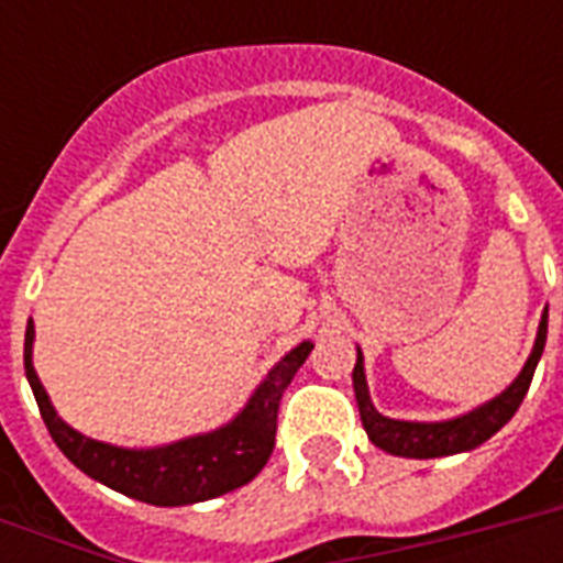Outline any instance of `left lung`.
I'll return each mask as SVG.
<instances>
[{
    "label": "left lung",
    "instance_id": "1",
    "mask_svg": "<svg viewBox=\"0 0 563 563\" xmlns=\"http://www.w3.org/2000/svg\"><path fill=\"white\" fill-rule=\"evenodd\" d=\"M547 318H550V307L543 309L538 335H534V347L515 383L508 385L503 394H497L494 400L482 402L467 415H459V418L450 420H397L379 415L374 400H371L368 379H365V356L356 347L353 391H356L362 427H365L371 441L385 453L402 455V459H441V455L467 453V450H476L479 444H485L490 435H497L499 429L515 418V411L520 409V402H523L526 391L532 385L534 368H538L543 344H547Z\"/></svg>",
    "mask_w": 563,
    "mask_h": 563
}]
</instances>
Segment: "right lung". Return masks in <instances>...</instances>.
Wrapping results in <instances>:
<instances>
[{"mask_svg":"<svg viewBox=\"0 0 563 563\" xmlns=\"http://www.w3.org/2000/svg\"><path fill=\"white\" fill-rule=\"evenodd\" d=\"M316 344L300 342L291 347L256 385L254 394L224 427L180 438L161 446H117L81 435L55 411L46 388L40 383L31 353H34V321L25 327V376L46 420L48 435L57 450L90 479L108 485L131 499L148 506H192L236 490L263 471L274 450L277 409L283 391L289 388L298 368L307 362Z\"/></svg>","mask_w":563,"mask_h":563,"instance_id":"obj_1","label":"right lung"}]
</instances>
